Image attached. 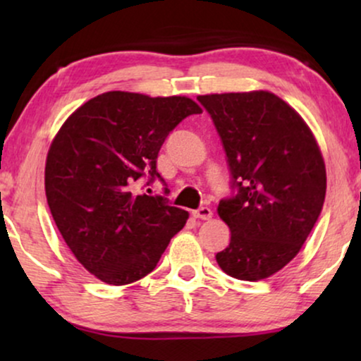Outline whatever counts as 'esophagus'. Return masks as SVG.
<instances>
[{
	"label": "esophagus",
	"mask_w": 361,
	"mask_h": 361,
	"mask_svg": "<svg viewBox=\"0 0 361 361\" xmlns=\"http://www.w3.org/2000/svg\"><path fill=\"white\" fill-rule=\"evenodd\" d=\"M192 215H194V219L209 220V219H212V210L209 209V207H200L199 210H194V212H192Z\"/></svg>",
	"instance_id": "34e87169"
}]
</instances>
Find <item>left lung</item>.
Listing matches in <instances>:
<instances>
[{
	"mask_svg": "<svg viewBox=\"0 0 361 361\" xmlns=\"http://www.w3.org/2000/svg\"><path fill=\"white\" fill-rule=\"evenodd\" d=\"M197 100L219 133L233 189L216 209L231 231L216 263L241 281L269 278L299 253L322 212L327 176L317 141L299 113L271 92Z\"/></svg>",
	"mask_w": 361,
	"mask_h": 361,
	"instance_id": "left-lung-1",
	"label": "left lung"
}]
</instances>
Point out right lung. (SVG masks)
I'll return each instance as SVG.
<instances>
[{"instance_id": "obj_1", "label": "right lung", "mask_w": 361, "mask_h": 361, "mask_svg": "<svg viewBox=\"0 0 361 361\" xmlns=\"http://www.w3.org/2000/svg\"><path fill=\"white\" fill-rule=\"evenodd\" d=\"M202 108L187 97L106 92L80 108L54 137L46 161V197L62 238L103 283L145 278L189 214L162 195H137L147 176L164 184L157 154L169 133ZM167 195V189H164Z\"/></svg>"}]
</instances>
